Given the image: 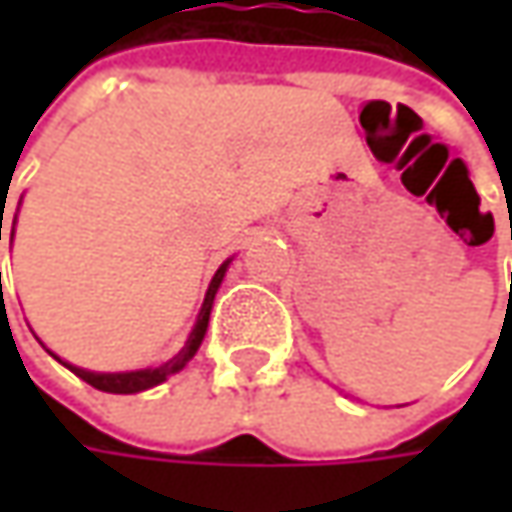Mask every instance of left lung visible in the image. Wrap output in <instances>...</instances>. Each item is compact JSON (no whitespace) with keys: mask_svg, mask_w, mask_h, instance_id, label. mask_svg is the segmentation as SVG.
Wrapping results in <instances>:
<instances>
[{"mask_svg":"<svg viewBox=\"0 0 512 512\" xmlns=\"http://www.w3.org/2000/svg\"><path fill=\"white\" fill-rule=\"evenodd\" d=\"M510 296H512V287H510Z\"/></svg>","mask_w":512,"mask_h":512,"instance_id":"8db88e82","label":"left lung"}]
</instances>
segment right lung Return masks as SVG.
<instances>
[{"mask_svg":"<svg viewBox=\"0 0 512 512\" xmlns=\"http://www.w3.org/2000/svg\"><path fill=\"white\" fill-rule=\"evenodd\" d=\"M2 213H5V210H2ZM0 239H2V216H0ZM10 242H13V233H10ZM227 265H230V259L216 270L213 282H210V287H207L205 305H202V310H199V319H196V325H193V330H190L185 347H182V350H179L173 359H168L165 364H159V367H148V370H130V373H93V370L73 367V364L62 362V359H59V362L65 364L68 370H73L82 382H88L90 387H96V390H105V393H142V390H148V387L162 384L168 376L179 373V370H182V367L196 356L199 344H202V339H205L210 307H213V299H216V290H219L222 279H225ZM0 290H2V273H0Z\"/></svg>","mask_w":512,"mask_h":512,"instance_id":"right-lung-1","label":"right lung"}]
</instances>
